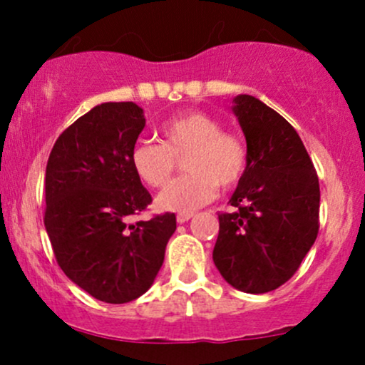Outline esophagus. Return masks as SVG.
Wrapping results in <instances>:
<instances>
[{
    "label": "esophagus",
    "instance_id": "1",
    "mask_svg": "<svg viewBox=\"0 0 365 365\" xmlns=\"http://www.w3.org/2000/svg\"><path fill=\"white\" fill-rule=\"evenodd\" d=\"M192 216H194V215H178V216H177V221H178L180 225H183V223H187V221L190 220Z\"/></svg>",
    "mask_w": 365,
    "mask_h": 365
}]
</instances>
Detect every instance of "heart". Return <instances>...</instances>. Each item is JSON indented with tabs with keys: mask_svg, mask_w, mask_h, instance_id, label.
Listing matches in <instances>:
<instances>
[{
	"mask_svg": "<svg viewBox=\"0 0 365 365\" xmlns=\"http://www.w3.org/2000/svg\"><path fill=\"white\" fill-rule=\"evenodd\" d=\"M161 142L142 140L132 150V166L149 187H163L183 161L188 175L171 182L156 204L159 209L190 215L217 195L220 185L235 187L249 166V149L235 133L202 111L175 116L161 127Z\"/></svg>",
	"mask_w": 365,
	"mask_h": 365,
	"instance_id": "1",
	"label": "heart"
}]
</instances>
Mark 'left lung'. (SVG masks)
Instances as JSON below:
<instances>
[{
    "label": "left lung",
    "instance_id": "8db88e82",
    "mask_svg": "<svg viewBox=\"0 0 365 365\" xmlns=\"http://www.w3.org/2000/svg\"><path fill=\"white\" fill-rule=\"evenodd\" d=\"M249 166L221 212L212 261L237 290L266 293L287 283L319 232V180L297 130L249 94L233 98Z\"/></svg>",
    "mask_w": 365,
    "mask_h": 365
}]
</instances>
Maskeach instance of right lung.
<instances>
[{"label":"right lung","mask_w":365,"mask_h":365,"mask_svg":"<svg viewBox=\"0 0 365 365\" xmlns=\"http://www.w3.org/2000/svg\"><path fill=\"white\" fill-rule=\"evenodd\" d=\"M144 127L135 103L98 104L58 137L46 166L44 226L54 257L101 302L144 295L177 230L173 212L127 225L153 200L132 166Z\"/></svg>","instance_id":"add662e5"}]
</instances>
